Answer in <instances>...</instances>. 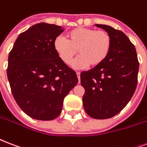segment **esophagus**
Listing matches in <instances>:
<instances>
[{
  "label": "esophagus",
  "instance_id": "1",
  "mask_svg": "<svg viewBox=\"0 0 147 147\" xmlns=\"http://www.w3.org/2000/svg\"><path fill=\"white\" fill-rule=\"evenodd\" d=\"M76 75H77V77L78 78V83H80V72L79 71H77L76 72Z\"/></svg>",
  "mask_w": 147,
  "mask_h": 147
}]
</instances>
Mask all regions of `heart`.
I'll return each mask as SVG.
<instances>
[{
  "mask_svg": "<svg viewBox=\"0 0 147 147\" xmlns=\"http://www.w3.org/2000/svg\"><path fill=\"white\" fill-rule=\"evenodd\" d=\"M66 38L57 37L54 41V49L66 65L71 63L78 51L80 55L71 63L75 69H86L89 65H98L105 61L110 51L112 40L106 31L77 28L68 32Z\"/></svg>",
  "mask_w": 147,
  "mask_h": 147,
  "instance_id": "obj_1",
  "label": "heart"
}]
</instances>
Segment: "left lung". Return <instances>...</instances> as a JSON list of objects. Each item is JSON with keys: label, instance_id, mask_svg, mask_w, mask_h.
<instances>
[{"label": "left lung", "instance_id": "1", "mask_svg": "<svg viewBox=\"0 0 147 147\" xmlns=\"http://www.w3.org/2000/svg\"><path fill=\"white\" fill-rule=\"evenodd\" d=\"M95 25L110 35L112 45L103 62L81 72V85L85 88L82 102L88 116L105 119L118 114L133 96L139 61L135 47L123 31L106 24Z\"/></svg>", "mask_w": 147, "mask_h": 147}]
</instances>
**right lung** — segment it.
Wrapping results in <instances>:
<instances>
[{
  "label": "right lung",
  "mask_w": 147,
  "mask_h": 147,
  "mask_svg": "<svg viewBox=\"0 0 147 147\" xmlns=\"http://www.w3.org/2000/svg\"><path fill=\"white\" fill-rule=\"evenodd\" d=\"M65 29L41 22L19 34L9 53L7 75L22 111L38 120L60 115L63 100L78 83L76 71L59 59L54 41Z\"/></svg>",
  "instance_id": "right-lung-1"
}]
</instances>
